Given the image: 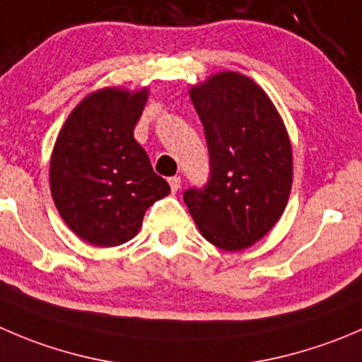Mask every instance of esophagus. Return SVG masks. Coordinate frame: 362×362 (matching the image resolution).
<instances>
[{"label": "esophagus", "mask_w": 362, "mask_h": 362, "mask_svg": "<svg viewBox=\"0 0 362 362\" xmlns=\"http://www.w3.org/2000/svg\"><path fill=\"white\" fill-rule=\"evenodd\" d=\"M168 182H170V187H171V191H173V192H177L178 189H180V184H182L180 177H171Z\"/></svg>", "instance_id": "34e87169"}]
</instances>
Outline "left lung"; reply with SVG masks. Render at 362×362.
Here are the masks:
<instances>
[{
  "label": "left lung",
  "instance_id": "obj_1",
  "mask_svg": "<svg viewBox=\"0 0 362 362\" xmlns=\"http://www.w3.org/2000/svg\"><path fill=\"white\" fill-rule=\"evenodd\" d=\"M209 146L210 177L184 202L198 230L224 251L258 242L285 212L292 146L278 110L238 72H219L189 90Z\"/></svg>",
  "mask_w": 362,
  "mask_h": 362
}]
</instances>
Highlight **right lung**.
<instances>
[{"mask_svg": "<svg viewBox=\"0 0 362 362\" xmlns=\"http://www.w3.org/2000/svg\"><path fill=\"white\" fill-rule=\"evenodd\" d=\"M146 99V88H103L74 107L56 138L52 199L66 226L93 245L134 238L146 209L171 191L134 139Z\"/></svg>", "mask_w": 362, "mask_h": 362, "instance_id": "add662e5", "label": "right lung"}]
</instances>
